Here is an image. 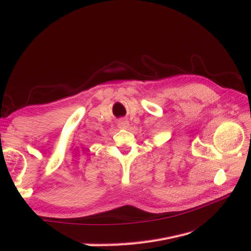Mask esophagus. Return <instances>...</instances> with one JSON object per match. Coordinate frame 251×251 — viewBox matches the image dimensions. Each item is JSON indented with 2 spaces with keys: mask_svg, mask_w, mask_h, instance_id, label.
Instances as JSON below:
<instances>
[{
  "mask_svg": "<svg viewBox=\"0 0 251 251\" xmlns=\"http://www.w3.org/2000/svg\"><path fill=\"white\" fill-rule=\"evenodd\" d=\"M118 126L121 128H126V127L128 126V121L126 120V119H120L119 123H118Z\"/></svg>",
  "mask_w": 251,
  "mask_h": 251,
  "instance_id": "obj_1",
  "label": "esophagus"
}]
</instances>
